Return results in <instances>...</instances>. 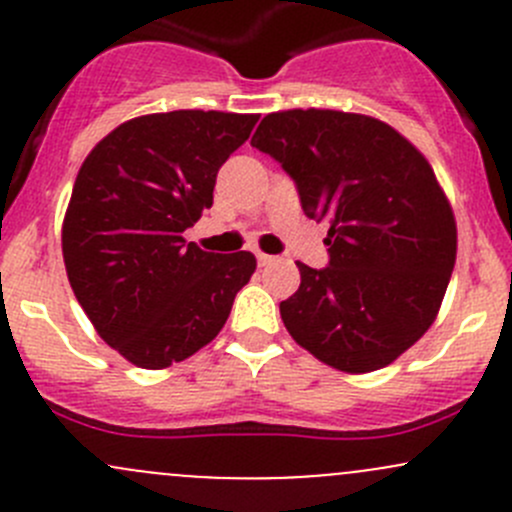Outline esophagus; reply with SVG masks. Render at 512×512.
I'll return each mask as SVG.
<instances>
[{"mask_svg":"<svg viewBox=\"0 0 512 512\" xmlns=\"http://www.w3.org/2000/svg\"><path fill=\"white\" fill-rule=\"evenodd\" d=\"M272 260H275V257H272V255H265V252H257V265H260V267H267Z\"/></svg>","mask_w":512,"mask_h":512,"instance_id":"esophagus-1","label":"esophagus"}]
</instances>
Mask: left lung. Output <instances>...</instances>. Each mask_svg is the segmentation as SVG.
I'll use <instances>...</instances> for the list:
<instances>
[{"instance_id":"8db88e82","label":"left lung","mask_w":512,"mask_h":512,"mask_svg":"<svg viewBox=\"0 0 512 512\" xmlns=\"http://www.w3.org/2000/svg\"><path fill=\"white\" fill-rule=\"evenodd\" d=\"M252 146L294 178L307 218L329 225V267H299L280 302L294 342L347 374L384 369L426 334L456 265L453 208L409 138L364 113H267Z\"/></svg>"}]
</instances>
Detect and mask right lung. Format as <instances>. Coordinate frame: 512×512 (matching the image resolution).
I'll use <instances>...</instances> for the list:
<instances>
[{
  "mask_svg": "<svg viewBox=\"0 0 512 512\" xmlns=\"http://www.w3.org/2000/svg\"><path fill=\"white\" fill-rule=\"evenodd\" d=\"M257 113L170 111L131 118L81 163L61 225L66 275L98 337L141 369L213 342L252 252L215 255L183 232L213 205L220 165Z\"/></svg>",
  "mask_w": 512,
  "mask_h": 512,
  "instance_id": "add662e5",
  "label": "right lung"
}]
</instances>
